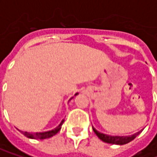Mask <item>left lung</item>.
Segmentation results:
<instances>
[{"mask_svg":"<svg viewBox=\"0 0 157 157\" xmlns=\"http://www.w3.org/2000/svg\"><path fill=\"white\" fill-rule=\"evenodd\" d=\"M93 130L95 133V135L102 141L108 143V144H125L131 142L132 140H134L140 134V132H138V133H136V134H135L133 136H112L105 135V134H102V133L98 132L94 127H93Z\"/></svg>","mask_w":157,"mask_h":157,"instance_id":"left-lung-1","label":"left lung"}]
</instances>
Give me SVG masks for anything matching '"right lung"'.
Wrapping results in <instances>:
<instances>
[{
    "label": "right lung",
    "mask_w": 157,
    "mask_h": 157,
    "mask_svg": "<svg viewBox=\"0 0 157 157\" xmlns=\"http://www.w3.org/2000/svg\"><path fill=\"white\" fill-rule=\"evenodd\" d=\"M76 94H75V95H76ZM63 122H64V120H63V121L61 122V124H60L56 128H54V129L52 130V131L43 132V133H33V134L28 133V132H22V134H23L25 136H27V137H29V138H33V139H46V138L52 137V136L56 135V134L61 130V127H62V124H63Z\"/></svg>",
    "instance_id": "1"
}]
</instances>
